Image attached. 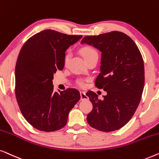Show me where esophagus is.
Masks as SVG:
<instances>
[{"mask_svg": "<svg viewBox=\"0 0 159 159\" xmlns=\"http://www.w3.org/2000/svg\"><path fill=\"white\" fill-rule=\"evenodd\" d=\"M80 99L81 100L89 99V97H87L86 93H85L84 91H80Z\"/></svg>", "mask_w": 159, "mask_h": 159, "instance_id": "1", "label": "esophagus"}]
</instances>
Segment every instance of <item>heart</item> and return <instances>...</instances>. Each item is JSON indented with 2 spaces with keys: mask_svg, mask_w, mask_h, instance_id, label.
Listing matches in <instances>:
<instances>
[{
  "mask_svg": "<svg viewBox=\"0 0 159 159\" xmlns=\"http://www.w3.org/2000/svg\"><path fill=\"white\" fill-rule=\"evenodd\" d=\"M80 54L82 55V56L84 57L85 60H87L90 58H92L93 57H98V52L97 50L93 47L89 46V45H86L82 47L80 49ZM70 55L69 53H66L64 56V65L65 66H67L69 60H70ZM80 85H83L82 82H80Z\"/></svg>",
  "mask_w": 159,
  "mask_h": 159,
  "instance_id": "b5f03b06",
  "label": "heart"
}]
</instances>
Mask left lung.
Masks as SVG:
<instances>
[{"mask_svg":"<svg viewBox=\"0 0 159 159\" xmlns=\"http://www.w3.org/2000/svg\"><path fill=\"white\" fill-rule=\"evenodd\" d=\"M84 43L102 52L101 72L95 86L107 92L103 100L93 91L86 93L93 104L87 122L98 130H117L130 120L141 99L145 83L141 53L129 36L117 31L86 36Z\"/></svg>","mask_w":159,"mask_h":159,"instance_id":"1","label":"left lung"}]
</instances>
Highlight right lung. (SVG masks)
<instances>
[{
    "instance_id": "1",
    "label": "right lung",
    "mask_w": 159,
    "mask_h": 159,
    "mask_svg": "<svg viewBox=\"0 0 159 159\" xmlns=\"http://www.w3.org/2000/svg\"><path fill=\"white\" fill-rule=\"evenodd\" d=\"M81 37L46 30L31 37L20 50L15 68L16 98L24 117L39 130L65 127L80 99L75 89L55 92L52 79L64 68L65 52Z\"/></svg>"
}]
</instances>
